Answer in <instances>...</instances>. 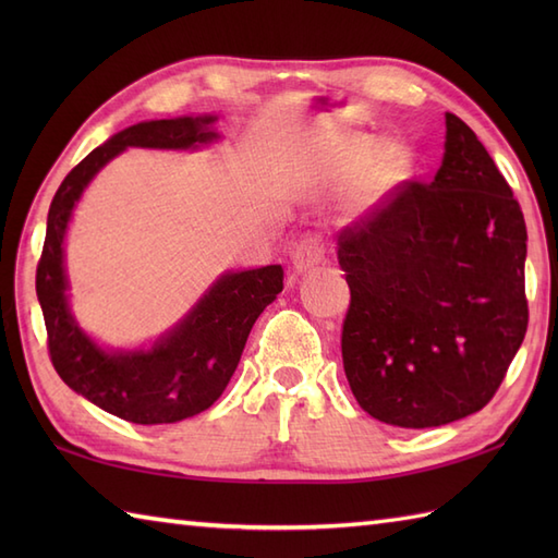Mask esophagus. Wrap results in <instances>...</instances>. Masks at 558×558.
<instances>
[{
  "label": "esophagus",
  "mask_w": 558,
  "mask_h": 558,
  "mask_svg": "<svg viewBox=\"0 0 558 558\" xmlns=\"http://www.w3.org/2000/svg\"><path fill=\"white\" fill-rule=\"evenodd\" d=\"M324 256H326L324 240L318 234H310L292 252V268L298 272H306V270H312V268L322 264Z\"/></svg>",
  "instance_id": "1"
}]
</instances>
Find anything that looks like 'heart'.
<instances>
[{
  "label": "heart",
  "mask_w": 558,
  "mask_h": 558,
  "mask_svg": "<svg viewBox=\"0 0 558 558\" xmlns=\"http://www.w3.org/2000/svg\"><path fill=\"white\" fill-rule=\"evenodd\" d=\"M412 168V158L405 146L378 144L374 136H326L306 146L292 162L290 182L298 189L348 184L360 181L357 198L369 204L386 189L405 180Z\"/></svg>",
  "instance_id": "b5f03b06"
}]
</instances>
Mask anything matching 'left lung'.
<instances>
[{
  "label": "left lung",
  "instance_id": "left-lung-1",
  "mask_svg": "<svg viewBox=\"0 0 558 558\" xmlns=\"http://www.w3.org/2000/svg\"><path fill=\"white\" fill-rule=\"evenodd\" d=\"M527 230L477 134L446 112L429 184L405 182L338 236L342 366L374 420L426 429L499 390L527 330Z\"/></svg>",
  "mask_w": 558,
  "mask_h": 558
}]
</instances>
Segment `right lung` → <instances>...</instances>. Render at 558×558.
I'll list each match as a JSON object with an SVG mask.
<instances>
[{
	"instance_id": "obj_1",
	"label": "right lung",
	"mask_w": 558,
	"mask_h": 558,
	"mask_svg": "<svg viewBox=\"0 0 558 558\" xmlns=\"http://www.w3.org/2000/svg\"><path fill=\"white\" fill-rule=\"evenodd\" d=\"M218 117L141 122L114 134L71 170L47 213L35 292L43 306L47 350L62 381L93 405L134 424H172L208 410L240 364L248 330L282 292V268L225 272L198 304L150 350L98 348L69 312L64 234L83 189L129 146L186 150L218 138Z\"/></svg>"
}]
</instances>
